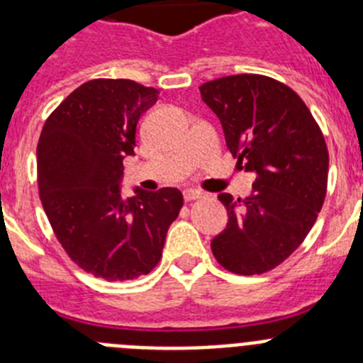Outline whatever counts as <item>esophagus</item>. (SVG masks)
<instances>
[{
  "instance_id": "esophagus-1",
  "label": "esophagus",
  "mask_w": 363,
  "mask_h": 363,
  "mask_svg": "<svg viewBox=\"0 0 363 363\" xmlns=\"http://www.w3.org/2000/svg\"><path fill=\"white\" fill-rule=\"evenodd\" d=\"M203 196V192L198 191V189H185L184 191V198L187 201H192V200H198V198Z\"/></svg>"
}]
</instances>
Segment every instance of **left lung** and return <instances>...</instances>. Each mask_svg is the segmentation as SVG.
<instances>
[{"label": "left lung", "mask_w": 363, "mask_h": 363, "mask_svg": "<svg viewBox=\"0 0 363 363\" xmlns=\"http://www.w3.org/2000/svg\"><path fill=\"white\" fill-rule=\"evenodd\" d=\"M200 92L223 127L227 149L256 174L243 200L218 196L229 220L211 249L227 271L262 274L289 258L318 218L329 172L325 140L300 96L267 76H225Z\"/></svg>", "instance_id": "8db88e82"}]
</instances>
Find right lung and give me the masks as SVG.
I'll list each match as a JSON object with an SVG mask.
<instances>
[{"label": "right lung", "mask_w": 363, "mask_h": 363, "mask_svg": "<svg viewBox=\"0 0 363 363\" xmlns=\"http://www.w3.org/2000/svg\"><path fill=\"white\" fill-rule=\"evenodd\" d=\"M160 92L133 79H92L63 99L38 142L40 198L74 264L105 280L149 274L184 205L174 187L121 192L136 125Z\"/></svg>", "instance_id": "right-lung-1"}]
</instances>
